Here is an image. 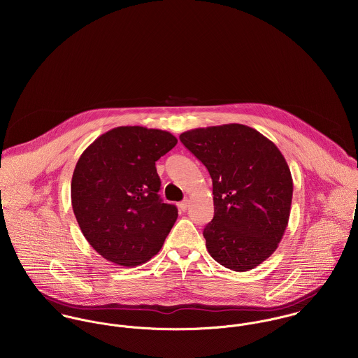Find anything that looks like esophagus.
<instances>
[{
  "mask_svg": "<svg viewBox=\"0 0 358 358\" xmlns=\"http://www.w3.org/2000/svg\"><path fill=\"white\" fill-rule=\"evenodd\" d=\"M187 206H189V200H187V199L183 200L182 203H179V209H180V210H186Z\"/></svg>",
  "mask_w": 358,
  "mask_h": 358,
  "instance_id": "esophagus-1",
  "label": "esophagus"
}]
</instances>
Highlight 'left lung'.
I'll use <instances>...</instances> for the list:
<instances>
[{"instance_id": "left-lung-1", "label": "left lung", "mask_w": 358, "mask_h": 358, "mask_svg": "<svg viewBox=\"0 0 358 358\" xmlns=\"http://www.w3.org/2000/svg\"><path fill=\"white\" fill-rule=\"evenodd\" d=\"M179 139L212 178L215 215L203 233L209 255L234 271L255 268L288 226L294 183L284 155L243 124L197 128Z\"/></svg>"}]
</instances>
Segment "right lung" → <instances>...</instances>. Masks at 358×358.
<instances>
[{"label": "right lung", "mask_w": 358, "mask_h": 358, "mask_svg": "<svg viewBox=\"0 0 358 358\" xmlns=\"http://www.w3.org/2000/svg\"><path fill=\"white\" fill-rule=\"evenodd\" d=\"M176 143L166 131L117 127L78 158L71 179L73 210L87 241L108 262L135 267L161 250L178 209L158 196L155 161Z\"/></svg>", "instance_id": "obj_1"}]
</instances>
